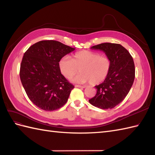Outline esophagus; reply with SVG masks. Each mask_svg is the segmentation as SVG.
Here are the masks:
<instances>
[{
	"instance_id": "34e87169",
	"label": "esophagus",
	"mask_w": 155,
	"mask_h": 155,
	"mask_svg": "<svg viewBox=\"0 0 155 155\" xmlns=\"http://www.w3.org/2000/svg\"><path fill=\"white\" fill-rule=\"evenodd\" d=\"M75 87H78V88H84L86 87V86H81V85H75Z\"/></svg>"
}]
</instances>
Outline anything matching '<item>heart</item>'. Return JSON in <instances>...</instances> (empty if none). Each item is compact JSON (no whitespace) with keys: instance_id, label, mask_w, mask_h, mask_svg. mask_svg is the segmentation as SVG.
<instances>
[{"instance_id":"heart-1","label":"heart","mask_w":155,"mask_h":155,"mask_svg":"<svg viewBox=\"0 0 155 155\" xmlns=\"http://www.w3.org/2000/svg\"><path fill=\"white\" fill-rule=\"evenodd\" d=\"M110 67L111 61L109 58L88 50L75 53L71 59L63 58L59 63L60 72L65 78L72 79L79 70L81 73L73 81L78 83L90 81L92 85L104 81L109 74Z\"/></svg>"}]
</instances>
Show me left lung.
Segmentation results:
<instances>
[{"label": "left lung", "instance_id": "1", "mask_svg": "<svg viewBox=\"0 0 155 155\" xmlns=\"http://www.w3.org/2000/svg\"><path fill=\"white\" fill-rule=\"evenodd\" d=\"M91 48L104 51L111 61V67L104 81L95 86L97 93L89 103L101 109H112L125 99L133 85L135 78L133 59L120 44L105 43Z\"/></svg>", "mask_w": 155, "mask_h": 155}]
</instances>
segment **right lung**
<instances>
[{
	"label": "right lung",
	"instance_id": "1",
	"mask_svg": "<svg viewBox=\"0 0 155 155\" xmlns=\"http://www.w3.org/2000/svg\"><path fill=\"white\" fill-rule=\"evenodd\" d=\"M75 50L57 41H41L31 45L23 56L20 78L28 97L46 111L57 110L67 101L74 88L61 73L59 63Z\"/></svg>",
	"mask_w": 155,
	"mask_h": 155
}]
</instances>
